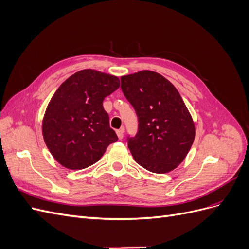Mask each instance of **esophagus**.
Here are the masks:
<instances>
[{"label":"esophagus","instance_id":"obj_1","mask_svg":"<svg viewBox=\"0 0 249 249\" xmlns=\"http://www.w3.org/2000/svg\"><path fill=\"white\" fill-rule=\"evenodd\" d=\"M124 127L123 126V127H120L119 130H117V131H116L117 137H118L119 139H123V138H124Z\"/></svg>","mask_w":249,"mask_h":249}]
</instances>
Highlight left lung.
Instances as JSON below:
<instances>
[{
    "label": "left lung",
    "instance_id": "8db88e82",
    "mask_svg": "<svg viewBox=\"0 0 249 249\" xmlns=\"http://www.w3.org/2000/svg\"><path fill=\"white\" fill-rule=\"evenodd\" d=\"M120 81L138 116V133L127 139L134 160L155 173L176 169L195 138L192 116L177 88L152 71L126 74Z\"/></svg>",
    "mask_w": 249,
    "mask_h": 249
}]
</instances>
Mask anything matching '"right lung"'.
I'll list each match as a JSON object with an SVG mask.
<instances>
[{
  "instance_id": "right-lung-1",
  "label": "right lung",
  "mask_w": 249,
  "mask_h": 249,
  "mask_svg": "<svg viewBox=\"0 0 249 249\" xmlns=\"http://www.w3.org/2000/svg\"><path fill=\"white\" fill-rule=\"evenodd\" d=\"M119 85L116 76L83 70L65 80L52 96L42 120V135L50 153L63 167L91 166L118 139L103 101Z\"/></svg>"
}]
</instances>
